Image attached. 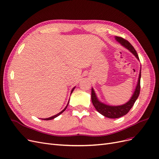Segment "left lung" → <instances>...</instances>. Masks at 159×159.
I'll list each match as a JSON object with an SVG mask.
<instances>
[{
	"instance_id": "obj_1",
	"label": "left lung",
	"mask_w": 159,
	"mask_h": 159,
	"mask_svg": "<svg viewBox=\"0 0 159 159\" xmlns=\"http://www.w3.org/2000/svg\"><path fill=\"white\" fill-rule=\"evenodd\" d=\"M115 40H116L119 44H121V45H122L124 48H125L126 49L131 52L132 54L137 57V59L139 60L136 50H134L133 46L130 44L127 40H125L123 38L118 36H115ZM141 77V66L140 69V72H139L137 84L136 85L135 89H134L132 97L126 103L121 105H115V106H113V105H107L102 103V102H100L98 98V96L96 95L93 88H91V101H92V103L96 110H97L99 113L103 115L104 117H106L110 119H117L126 115L133 106L134 102H136V100L139 97V93H140Z\"/></svg>"
}]
</instances>
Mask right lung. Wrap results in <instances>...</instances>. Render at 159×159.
Instances as JSON below:
<instances>
[{"label": "right lung", "mask_w": 159, "mask_h": 159, "mask_svg": "<svg viewBox=\"0 0 159 159\" xmlns=\"http://www.w3.org/2000/svg\"><path fill=\"white\" fill-rule=\"evenodd\" d=\"M75 87H74L73 89H71V94L72 93V92H73V91H74V89H75ZM69 102H70V100H69V102H68V104H67V105L66 106V107L61 111H60V113H58L57 114H56V115H54V116H52V117H49V118H46V119H43V120H46V121H48V120H52V119H54V118H56V117H57V116H59V115H60V114H61L62 113H63L64 111L66 109V108H67V107H68V104H69Z\"/></svg>", "instance_id": "obj_1"}]
</instances>
